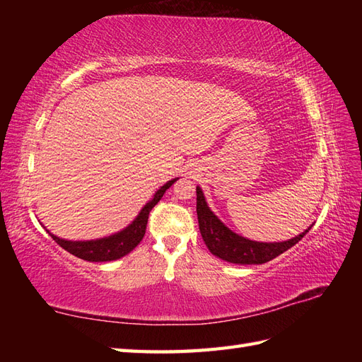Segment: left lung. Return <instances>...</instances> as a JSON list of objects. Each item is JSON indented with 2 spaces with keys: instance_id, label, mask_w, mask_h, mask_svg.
<instances>
[{
  "instance_id": "1",
  "label": "left lung",
  "mask_w": 362,
  "mask_h": 362,
  "mask_svg": "<svg viewBox=\"0 0 362 362\" xmlns=\"http://www.w3.org/2000/svg\"><path fill=\"white\" fill-rule=\"evenodd\" d=\"M197 193V221L199 230L206 244V247L218 257L233 264H263L275 257L281 255L283 252L296 245L302 238L310 232L308 227L300 235L291 238L288 241L280 243H259L252 241L230 230L216 214H214L209 204L205 201L204 191L201 187H196Z\"/></svg>"
}]
</instances>
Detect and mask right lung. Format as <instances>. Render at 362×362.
<instances>
[{
	"label": "right lung",
	"mask_w": 362,
	"mask_h": 362,
	"mask_svg": "<svg viewBox=\"0 0 362 362\" xmlns=\"http://www.w3.org/2000/svg\"><path fill=\"white\" fill-rule=\"evenodd\" d=\"M177 180H179V177L166 182L163 187H160V189H157V193L153 194L151 201L143 206L140 213L136 214V218L118 233H113L105 238H99V240L68 241V240H64V238L52 235L49 230H46V232L51 235L52 240L56 241L60 247L65 249L66 252H70L71 255L78 257L81 259L93 261V263L119 259L124 255H127V253L132 252L136 245L140 244L146 232V226H148V218H149L151 210L158 204L160 199L163 197L166 189Z\"/></svg>",
	"instance_id": "obj_1"
}]
</instances>
